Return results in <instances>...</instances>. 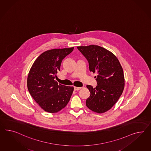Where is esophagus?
Segmentation results:
<instances>
[{
    "instance_id": "1",
    "label": "esophagus",
    "mask_w": 151,
    "mask_h": 151,
    "mask_svg": "<svg viewBox=\"0 0 151 151\" xmlns=\"http://www.w3.org/2000/svg\"><path fill=\"white\" fill-rule=\"evenodd\" d=\"M81 89V88H80V87H76V86H74V91L79 90H80Z\"/></svg>"
}]
</instances>
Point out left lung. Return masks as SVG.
<instances>
[{"label": "left lung", "mask_w": 151, "mask_h": 151, "mask_svg": "<svg viewBox=\"0 0 151 151\" xmlns=\"http://www.w3.org/2000/svg\"><path fill=\"white\" fill-rule=\"evenodd\" d=\"M77 48L88 60L90 71L97 74L95 77L96 88L86 85L90 96L86 105L93 112H106L118 101L124 90V72L120 62L111 52L98 45Z\"/></svg>", "instance_id": "obj_1"}]
</instances>
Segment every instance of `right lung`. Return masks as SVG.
<instances>
[{"mask_svg":"<svg viewBox=\"0 0 151 151\" xmlns=\"http://www.w3.org/2000/svg\"><path fill=\"white\" fill-rule=\"evenodd\" d=\"M74 47L46 51L35 60L27 78L31 96L45 111L56 113L65 108L73 91V86L58 84L55 81L63 59Z\"/></svg>","mask_w":151,"mask_h":151,"instance_id":"right-lung-1","label":"right lung"}]
</instances>
